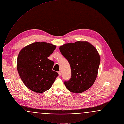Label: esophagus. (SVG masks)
Returning a JSON list of instances; mask_svg holds the SVG:
<instances>
[{
	"mask_svg": "<svg viewBox=\"0 0 124 124\" xmlns=\"http://www.w3.org/2000/svg\"><path fill=\"white\" fill-rule=\"evenodd\" d=\"M58 73H59V76H61V71H58Z\"/></svg>",
	"mask_w": 124,
	"mask_h": 124,
	"instance_id": "34e87169",
	"label": "esophagus"
}]
</instances>
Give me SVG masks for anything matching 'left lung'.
<instances>
[{
  "label": "left lung",
  "instance_id": "1",
  "mask_svg": "<svg viewBox=\"0 0 124 124\" xmlns=\"http://www.w3.org/2000/svg\"><path fill=\"white\" fill-rule=\"evenodd\" d=\"M59 50L71 66V78L64 82L66 88L76 93L90 88L96 79L100 64L95 47L88 42L77 41L64 44Z\"/></svg>",
  "mask_w": 124,
  "mask_h": 124
}]
</instances>
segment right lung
<instances>
[{
    "instance_id": "right-lung-1",
    "label": "right lung",
    "mask_w": 124,
    "mask_h": 124,
    "mask_svg": "<svg viewBox=\"0 0 124 124\" xmlns=\"http://www.w3.org/2000/svg\"><path fill=\"white\" fill-rule=\"evenodd\" d=\"M56 46L46 42H37L23 48L17 59V70L21 79L28 88L37 93L50 88L58 72L52 70L54 64L47 58Z\"/></svg>"
}]
</instances>
